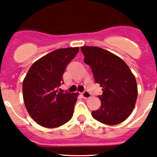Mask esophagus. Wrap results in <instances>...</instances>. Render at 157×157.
I'll list each match as a JSON object with an SVG mask.
<instances>
[{"mask_svg": "<svg viewBox=\"0 0 157 157\" xmlns=\"http://www.w3.org/2000/svg\"><path fill=\"white\" fill-rule=\"evenodd\" d=\"M82 96H83V97L84 98V99H89V98L91 97V94H90V93H89L87 90L83 91V93H82Z\"/></svg>", "mask_w": 157, "mask_h": 157, "instance_id": "34e87169", "label": "esophagus"}]
</instances>
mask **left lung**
I'll return each mask as SVG.
<instances>
[{"label": "left lung", "instance_id": "left-lung-1", "mask_svg": "<svg viewBox=\"0 0 157 157\" xmlns=\"http://www.w3.org/2000/svg\"><path fill=\"white\" fill-rule=\"evenodd\" d=\"M84 62L92 70L95 82L102 89L100 108L92 112L99 122L115 125L129 117L135 105L137 86L126 63L117 55L99 47L82 46Z\"/></svg>", "mask_w": 157, "mask_h": 157}]
</instances>
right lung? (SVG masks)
<instances>
[{"label":"right lung","instance_id":"right-lung-1","mask_svg":"<svg viewBox=\"0 0 157 157\" xmlns=\"http://www.w3.org/2000/svg\"><path fill=\"white\" fill-rule=\"evenodd\" d=\"M78 47L59 48L39 58L31 66L23 82V96L28 113L39 125L53 128L71 119L78 93H61L66 67Z\"/></svg>","mask_w":157,"mask_h":157}]
</instances>
